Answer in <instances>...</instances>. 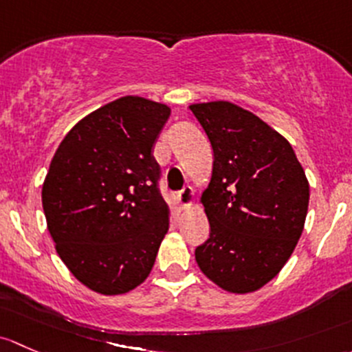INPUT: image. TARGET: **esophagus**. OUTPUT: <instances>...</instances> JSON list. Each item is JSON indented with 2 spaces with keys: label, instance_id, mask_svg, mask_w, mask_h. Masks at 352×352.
I'll return each instance as SVG.
<instances>
[{
  "label": "esophagus",
  "instance_id": "obj_1",
  "mask_svg": "<svg viewBox=\"0 0 352 352\" xmlns=\"http://www.w3.org/2000/svg\"><path fill=\"white\" fill-rule=\"evenodd\" d=\"M193 200H195V191L191 186H184L183 190L177 193V201H179L181 208H186L188 205H191V203H193Z\"/></svg>",
  "mask_w": 352,
  "mask_h": 352
}]
</instances>
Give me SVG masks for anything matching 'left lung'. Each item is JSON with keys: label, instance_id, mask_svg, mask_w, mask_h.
I'll use <instances>...</instances> for the list:
<instances>
[{"label": "left lung", "instance_id": "obj_1", "mask_svg": "<svg viewBox=\"0 0 352 352\" xmlns=\"http://www.w3.org/2000/svg\"><path fill=\"white\" fill-rule=\"evenodd\" d=\"M213 149L200 201L210 237L197 248L201 273L235 295L270 283L295 251L310 186L292 144L230 101L190 104Z\"/></svg>", "mask_w": 352, "mask_h": 352}]
</instances>
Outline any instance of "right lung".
Instances as JSON below:
<instances>
[{
	"instance_id": "obj_1",
	"label": "right lung",
	"mask_w": 352,
	"mask_h": 352,
	"mask_svg": "<svg viewBox=\"0 0 352 352\" xmlns=\"http://www.w3.org/2000/svg\"><path fill=\"white\" fill-rule=\"evenodd\" d=\"M169 115L164 103L118 98L76 123L50 161L42 186L47 229L76 280L100 295L142 285L168 234L152 152Z\"/></svg>"
}]
</instances>
